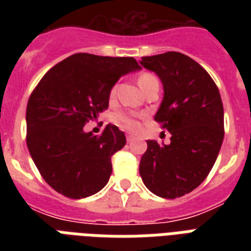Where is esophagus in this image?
Returning a JSON list of instances; mask_svg holds the SVG:
<instances>
[{"instance_id":"esophagus-1","label":"esophagus","mask_w":251,"mask_h":251,"mask_svg":"<svg viewBox=\"0 0 251 251\" xmlns=\"http://www.w3.org/2000/svg\"><path fill=\"white\" fill-rule=\"evenodd\" d=\"M126 141H127V143L133 142L134 141V135H131V134H126Z\"/></svg>"}]
</instances>
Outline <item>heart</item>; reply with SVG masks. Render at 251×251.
Segmentation results:
<instances>
[{
    "instance_id": "b5f03b06",
    "label": "heart",
    "mask_w": 251,
    "mask_h": 251,
    "mask_svg": "<svg viewBox=\"0 0 251 251\" xmlns=\"http://www.w3.org/2000/svg\"><path fill=\"white\" fill-rule=\"evenodd\" d=\"M152 74H149V73H145V74H142L141 76H139V79H138V83L141 84L143 80L149 79V78H152ZM114 88H112V91H110V95H114ZM114 121H116V124H118V125L121 126V127H124V129L126 130H134L137 129L138 126V122L135 118H133L131 116H129V114L124 113V112H118V113H116V116H114Z\"/></svg>"
}]
</instances>
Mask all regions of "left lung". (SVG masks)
<instances>
[{"instance_id":"1","label":"left lung","mask_w":251,"mask_h":251,"mask_svg":"<svg viewBox=\"0 0 251 251\" xmlns=\"http://www.w3.org/2000/svg\"><path fill=\"white\" fill-rule=\"evenodd\" d=\"M142 66L163 82L155 121L172 134L169 145L147 141L139 173L150 191L175 199L206 179L224 139V109L218 86L193 58L178 52L142 57Z\"/></svg>"}]
</instances>
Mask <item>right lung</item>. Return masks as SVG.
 Here are the masks:
<instances>
[{
  "label": "right lung",
  "instance_id": "add662e5",
  "mask_svg": "<svg viewBox=\"0 0 251 251\" xmlns=\"http://www.w3.org/2000/svg\"><path fill=\"white\" fill-rule=\"evenodd\" d=\"M138 69L133 57L75 53L35 87L25 112V142L41 177L57 193L86 198L109 181L110 157L125 146V134L110 124L100 135L84 133L83 126L108 109L113 84Z\"/></svg>",
  "mask_w": 251,
  "mask_h": 251
}]
</instances>
